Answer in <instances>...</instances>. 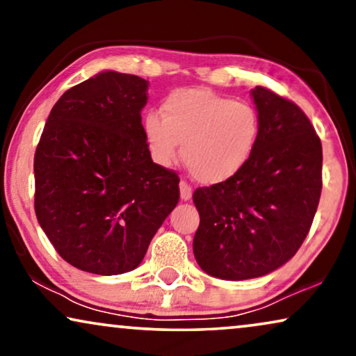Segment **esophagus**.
I'll use <instances>...</instances> for the list:
<instances>
[{"label": "esophagus", "instance_id": "34e87169", "mask_svg": "<svg viewBox=\"0 0 356 356\" xmlns=\"http://www.w3.org/2000/svg\"><path fill=\"white\" fill-rule=\"evenodd\" d=\"M179 191H181V199H183V201H189V199H191L193 188L189 186L186 181L179 183Z\"/></svg>", "mask_w": 356, "mask_h": 356}]
</instances>
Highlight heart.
Segmentation results:
<instances>
[{
    "instance_id": "1",
    "label": "heart",
    "mask_w": 356,
    "mask_h": 356,
    "mask_svg": "<svg viewBox=\"0 0 356 356\" xmlns=\"http://www.w3.org/2000/svg\"><path fill=\"white\" fill-rule=\"evenodd\" d=\"M143 131L150 155L170 167L179 157L199 183L218 184L241 172L254 154L261 121L251 105L209 89H178L149 111Z\"/></svg>"
}]
</instances>
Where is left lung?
<instances>
[{"instance_id":"left-lung-1","label":"left lung","mask_w":356,"mask_h":356,"mask_svg":"<svg viewBox=\"0 0 356 356\" xmlns=\"http://www.w3.org/2000/svg\"><path fill=\"white\" fill-rule=\"evenodd\" d=\"M261 134L245 168L197 188L193 250L209 275L246 280L291 259L309 233L323 189V145L295 102L257 86Z\"/></svg>"}]
</instances>
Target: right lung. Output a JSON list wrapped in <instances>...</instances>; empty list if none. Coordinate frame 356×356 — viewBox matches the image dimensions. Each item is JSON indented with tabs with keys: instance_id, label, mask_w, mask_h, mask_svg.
<instances>
[{
	"instance_id": "add662e5",
	"label": "right lung",
	"mask_w": 356,
	"mask_h": 356,
	"mask_svg": "<svg viewBox=\"0 0 356 356\" xmlns=\"http://www.w3.org/2000/svg\"><path fill=\"white\" fill-rule=\"evenodd\" d=\"M147 81L105 71L67 89L33 157L35 216L77 269H136L179 199L177 172L154 163L143 131Z\"/></svg>"
}]
</instances>
